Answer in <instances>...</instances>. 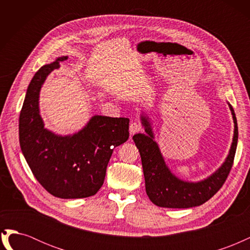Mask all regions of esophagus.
<instances>
[{"instance_id":"34e87169","label":"esophagus","mask_w":250,"mask_h":250,"mask_svg":"<svg viewBox=\"0 0 250 250\" xmlns=\"http://www.w3.org/2000/svg\"><path fill=\"white\" fill-rule=\"evenodd\" d=\"M142 125L140 123H137V122H133L130 124L129 126V132H130V135H133L135 133H138L140 131H142Z\"/></svg>"}]
</instances>
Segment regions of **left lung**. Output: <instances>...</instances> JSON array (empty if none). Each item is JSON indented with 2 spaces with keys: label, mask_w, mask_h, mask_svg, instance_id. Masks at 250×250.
I'll use <instances>...</instances> for the list:
<instances>
[{
  "label": "left lung",
  "mask_w": 250,
  "mask_h": 250,
  "mask_svg": "<svg viewBox=\"0 0 250 250\" xmlns=\"http://www.w3.org/2000/svg\"><path fill=\"white\" fill-rule=\"evenodd\" d=\"M229 108L234 123L233 139L225 162L216 172L198 183H188L176 177L166 165L147 117L141 116L146 134L133 135V142L139 149L145 177L146 193L155 206L170 208H188L207 202L220 190L228 178L233 164L238 144V124L234 110Z\"/></svg>",
  "instance_id": "1"
}]
</instances>
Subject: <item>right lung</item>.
I'll return each mask as SVG.
<instances>
[{
	"mask_svg": "<svg viewBox=\"0 0 250 250\" xmlns=\"http://www.w3.org/2000/svg\"><path fill=\"white\" fill-rule=\"evenodd\" d=\"M66 59L42 66L30 82L20 113V145L33 175L50 194L85 198L102 187L113 148L129 138V119L94 116L80 131L64 137L46 129L40 115L41 88Z\"/></svg>",
	"mask_w": 250,
	"mask_h": 250,
	"instance_id": "right-lung-1",
	"label": "right lung"
}]
</instances>
